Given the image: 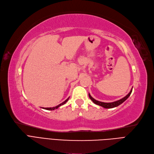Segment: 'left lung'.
<instances>
[{"label":"left lung","mask_w":154,"mask_h":154,"mask_svg":"<svg viewBox=\"0 0 154 154\" xmlns=\"http://www.w3.org/2000/svg\"><path fill=\"white\" fill-rule=\"evenodd\" d=\"M132 88L130 92L128 95H127L126 96H125L122 99L116 100V101H115V102H112V103H104V102L99 101V100H95V99H94L90 94H88V96H89L90 99H91L92 100L93 103H95V104H97L99 106H102V107H103L104 108H113L118 106H119L122 103H123L125 101V100L130 96V95H131V94L132 92Z\"/></svg>","instance_id":"8db88e82"}]
</instances>
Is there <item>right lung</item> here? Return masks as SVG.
Masks as SVG:
<instances>
[{
    "label": "right lung",
    "instance_id": "add662e5",
    "mask_svg": "<svg viewBox=\"0 0 154 154\" xmlns=\"http://www.w3.org/2000/svg\"><path fill=\"white\" fill-rule=\"evenodd\" d=\"M69 98H67V99L65 100V101H63V103H62L61 104H59L58 106H55V107H53V108H43V109H47V110H54L55 109H57L59 106H60L66 104V102L69 100Z\"/></svg>",
    "mask_w": 154,
    "mask_h": 154
}]
</instances>
